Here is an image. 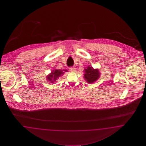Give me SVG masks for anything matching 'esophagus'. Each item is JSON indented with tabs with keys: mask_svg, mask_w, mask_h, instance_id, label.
I'll use <instances>...</instances> for the list:
<instances>
[{
	"mask_svg": "<svg viewBox=\"0 0 146 146\" xmlns=\"http://www.w3.org/2000/svg\"><path fill=\"white\" fill-rule=\"evenodd\" d=\"M69 70L71 71V72H73V71H75V68L74 67H71L69 68Z\"/></svg>",
	"mask_w": 146,
	"mask_h": 146,
	"instance_id": "1",
	"label": "esophagus"
}]
</instances>
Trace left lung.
Masks as SVG:
<instances>
[{
    "label": "left lung",
    "mask_w": 146,
    "mask_h": 146,
    "mask_svg": "<svg viewBox=\"0 0 146 146\" xmlns=\"http://www.w3.org/2000/svg\"><path fill=\"white\" fill-rule=\"evenodd\" d=\"M84 79L89 84H93L100 76V73L97 69H94L91 66H88L84 69Z\"/></svg>",
    "instance_id": "left-lung-1"
}]
</instances>
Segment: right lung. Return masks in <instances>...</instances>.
I'll return each mask as SVG.
<instances>
[{
    "label": "right lung",
    "instance_id": "add662e5",
    "mask_svg": "<svg viewBox=\"0 0 146 146\" xmlns=\"http://www.w3.org/2000/svg\"><path fill=\"white\" fill-rule=\"evenodd\" d=\"M65 72H66V70H65ZM60 70H54L52 71V72L49 74L48 76L46 77V79L48 80L50 82V83L53 84L60 77V76L63 75L64 74V72Z\"/></svg>",
    "mask_w": 146,
    "mask_h": 146
}]
</instances>
